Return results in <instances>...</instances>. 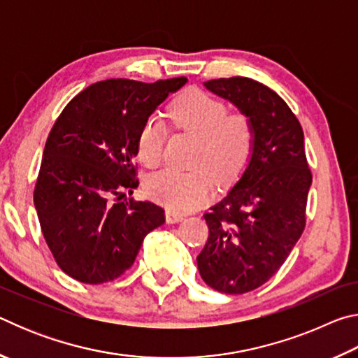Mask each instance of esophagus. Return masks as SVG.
I'll list each match as a JSON object with an SVG mask.
<instances>
[{
  "instance_id": "obj_1",
  "label": "esophagus",
  "mask_w": 358,
  "mask_h": 358,
  "mask_svg": "<svg viewBox=\"0 0 358 358\" xmlns=\"http://www.w3.org/2000/svg\"><path fill=\"white\" fill-rule=\"evenodd\" d=\"M166 220H167L169 224H173V222H178V221L183 220V215L175 213V211L167 210V211H166Z\"/></svg>"
}]
</instances>
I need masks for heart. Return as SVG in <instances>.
I'll use <instances>...</instances> for the list:
<instances>
[{"instance_id":"b5f03b06","label":"heart","mask_w":358,"mask_h":358,"mask_svg":"<svg viewBox=\"0 0 358 358\" xmlns=\"http://www.w3.org/2000/svg\"><path fill=\"white\" fill-rule=\"evenodd\" d=\"M169 118L178 131L197 137L191 172L164 169L147 180L145 191L155 202L175 213L199 208L207 202L211 177L229 185L250 164L257 131L245 112H230L226 101L202 90H187L172 102ZM166 124L157 115L145 120L137 134V157L143 166L156 167L162 161Z\"/></svg>"}]
</instances>
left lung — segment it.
<instances>
[{
  "instance_id": "8db88e82",
  "label": "left lung",
  "mask_w": 358,
  "mask_h": 358,
  "mask_svg": "<svg viewBox=\"0 0 358 358\" xmlns=\"http://www.w3.org/2000/svg\"><path fill=\"white\" fill-rule=\"evenodd\" d=\"M203 85L250 115L257 131L240 181L203 215L208 240L197 256L210 287L246 294L281 268L301 237L313 173L300 121L273 90L248 77Z\"/></svg>"
}]
</instances>
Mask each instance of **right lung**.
I'll use <instances>...</instances> for the list:
<instances>
[{"instance_id":"1","label":"right lung","mask_w":358,"mask_h":358,"mask_svg":"<svg viewBox=\"0 0 358 358\" xmlns=\"http://www.w3.org/2000/svg\"><path fill=\"white\" fill-rule=\"evenodd\" d=\"M186 82L108 78L90 85L59 113L45 142L34 205L66 275L85 284L117 280L134 264L145 235L166 222L159 205L120 199L138 186L134 157L142 124Z\"/></svg>"}]
</instances>
